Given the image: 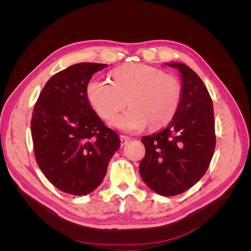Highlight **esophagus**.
Masks as SVG:
<instances>
[{"label": "esophagus", "mask_w": 251, "mask_h": 251, "mask_svg": "<svg viewBox=\"0 0 251 251\" xmlns=\"http://www.w3.org/2000/svg\"><path fill=\"white\" fill-rule=\"evenodd\" d=\"M131 140L130 137H127V136H125V135H121L120 136V142H121V147L126 146V144Z\"/></svg>", "instance_id": "esophagus-1"}]
</instances>
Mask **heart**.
Returning <instances> with one entry per match:
<instances>
[{"label":"heart","instance_id":"b5f03b06","mask_svg":"<svg viewBox=\"0 0 251 251\" xmlns=\"http://www.w3.org/2000/svg\"><path fill=\"white\" fill-rule=\"evenodd\" d=\"M112 75L113 81L91 79L87 96L98 115L107 120L123 110L127 100L131 108L112 121L119 130L139 132L149 123L153 127L161 126L177 112L181 86L174 75L143 64L121 66Z\"/></svg>","mask_w":251,"mask_h":251}]
</instances>
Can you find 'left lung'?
<instances>
[{"label": "left lung", "instance_id": "8db88e82", "mask_svg": "<svg viewBox=\"0 0 251 251\" xmlns=\"http://www.w3.org/2000/svg\"><path fill=\"white\" fill-rule=\"evenodd\" d=\"M166 65L181 74V100L168 126L141 138L146 156L139 173L151 191L171 197L187 191L206 173L216 135L212 100L201 78L184 64Z\"/></svg>", "mask_w": 251, "mask_h": 251}]
</instances>
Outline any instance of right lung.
Segmentation results:
<instances>
[{
  "label": "right lung",
  "mask_w": 251,
  "mask_h": 251,
  "mask_svg": "<svg viewBox=\"0 0 251 251\" xmlns=\"http://www.w3.org/2000/svg\"><path fill=\"white\" fill-rule=\"evenodd\" d=\"M108 65L75 64L47 81L31 118L34 156L40 169L59 191L82 196L100 186L118 135L91 108L87 86Z\"/></svg>",
  "instance_id": "obj_1"
}]
</instances>
